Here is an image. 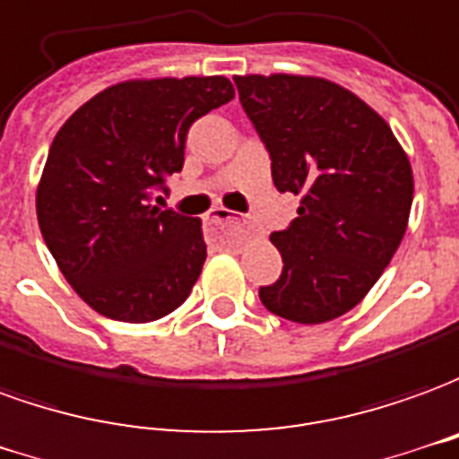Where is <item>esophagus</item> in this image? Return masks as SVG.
Instances as JSON below:
<instances>
[{
    "instance_id": "obj_1",
    "label": "esophagus",
    "mask_w": 459,
    "mask_h": 459,
    "mask_svg": "<svg viewBox=\"0 0 459 459\" xmlns=\"http://www.w3.org/2000/svg\"><path fill=\"white\" fill-rule=\"evenodd\" d=\"M207 224H239V217L230 214L224 207H214L212 212L207 214Z\"/></svg>"
}]
</instances>
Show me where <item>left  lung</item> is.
I'll use <instances>...</instances> for the list:
<instances>
[{
	"label": "left lung",
	"instance_id": "left-lung-1",
	"mask_svg": "<svg viewBox=\"0 0 459 459\" xmlns=\"http://www.w3.org/2000/svg\"><path fill=\"white\" fill-rule=\"evenodd\" d=\"M239 100L272 155L279 193L299 217L272 235L284 269L259 289L272 314L324 324L363 301L408 230L412 168L366 100L321 76H235Z\"/></svg>",
	"mask_w": 459,
	"mask_h": 459
}]
</instances>
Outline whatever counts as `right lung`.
I'll list each match as a JSON object with an SVG mask.
<instances>
[{
	"label": "right lung",
	"instance_id": "1",
	"mask_svg": "<svg viewBox=\"0 0 459 459\" xmlns=\"http://www.w3.org/2000/svg\"><path fill=\"white\" fill-rule=\"evenodd\" d=\"M232 99L224 76L120 81L58 128L37 187L39 230L100 316L148 324L190 297L207 256L203 222L160 210L152 193L183 170L187 128Z\"/></svg>",
	"mask_w": 459,
	"mask_h": 459
}]
</instances>
